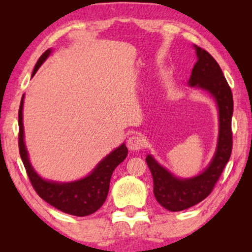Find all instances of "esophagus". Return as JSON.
Listing matches in <instances>:
<instances>
[{
  "instance_id": "1",
  "label": "esophagus",
  "mask_w": 252,
  "mask_h": 252,
  "mask_svg": "<svg viewBox=\"0 0 252 252\" xmlns=\"http://www.w3.org/2000/svg\"><path fill=\"white\" fill-rule=\"evenodd\" d=\"M144 146V140L142 136H140L138 134L132 135L127 140V148L132 151H139L140 149H142Z\"/></svg>"
}]
</instances>
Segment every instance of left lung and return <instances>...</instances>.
<instances>
[{"label":"left lung","mask_w":252,"mask_h":252,"mask_svg":"<svg viewBox=\"0 0 252 252\" xmlns=\"http://www.w3.org/2000/svg\"><path fill=\"white\" fill-rule=\"evenodd\" d=\"M198 61L191 72L190 87L208 91L215 97L219 109L218 146L212 161L199 176L179 179L158 163L152 156L146 158L153 178V193L157 201L169 211H182L201 202L215 188L230 159L232 150L231 119L233 112L232 92L222 70L210 53L194 45Z\"/></svg>","instance_id":"obj_1"}]
</instances>
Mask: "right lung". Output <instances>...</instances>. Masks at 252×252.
<instances>
[{
  "instance_id": "obj_1",
  "label": "right lung",
  "mask_w": 252,
  "mask_h": 252,
  "mask_svg": "<svg viewBox=\"0 0 252 252\" xmlns=\"http://www.w3.org/2000/svg\"><path fill=\"white\" fill-rule=\"evenodd\" d=\"M50 53L51 50H46L41 55L39 61L34 66L32 76L36 73V71L39 70V67L49 57ZM23 99L24 95L21 100L19 109V150L21 159L23 161L24 168L27 170L28 177L34 190L44 201L62 212L76 217L92 215L93 212L99 210L102 204L104 203L109 192L112 172L126 158L127 149L126 144H121L116 150L106 156L88 177L81 179V180L66 183L44 180L32 168L24 144V129L22 122Z\"/></svg>"
}]
</instances>
